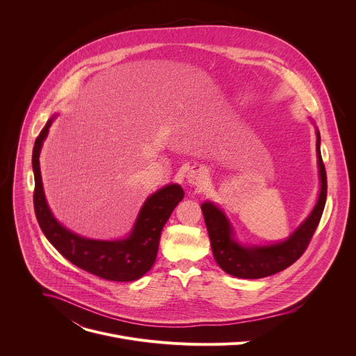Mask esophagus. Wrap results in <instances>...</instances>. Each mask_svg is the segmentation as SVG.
I'll return each instance as SVG.
<instances>
[{
    "label": "esophagus",
    "mask_w": 356,
    "mask_h": 356,
    "mask_svg": "<svg viewBox=\"0 0 356 356\" xmlns=\"http://www.w3.org/2000/svg\"><path fill=\"white\" fill-rule=\"evenodd\" d=\"M209 180V170L206 166L198 165L191 168V170L187 173V183L190 186H202Z\"/></svg>",
    "instance_id": "obj_1"
}]
</instances>
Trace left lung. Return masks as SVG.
Here are the masks:
<instances>
[{"label": "left lung", "mask_w": 356, "mask_h": 356, "mask_svg": "<svg viewBox=\"0 0 356 356\" xmlns=\"http://www.w3.org/2000/svg\"><path fill=\"white\" fill-rule=\"evenodd\" d=\"M317 156L321 181L317 204L306 221L283 242L264 246H243L235 241L232 227L225 214L213 202H202L201 211L204 214L213 255L224 272L241 279H261L284 270L302 255L318 227L327 200V173L321 158L318 131Z\"/></svg>", "instance_id": "left-lung-1"}]
</instances>
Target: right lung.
I'll use <instances>...</instances> for the list:
<instances>
[{
    "mask_svg": "<svg viewBox=\"0 0 356 356\" xmlns=\"http://www.w3.org/2000/svg\"><path fill=\"white\" fill-rule=\"evenodd\" d=\"M52 122L54 118L46 122L32 152L33 207L42 232L67 261L91 275L114 282H132L142 277L156 261L162 229L175 207L183 200V188L179 184H169L147 197L132 232L125 239L98 241L73 234L54 217L42 186L39 154Z\"/></svg>",
    "mask_w": 356,
    "mask_h": 356,
    "instance_id": "right-lung-1",
    "label": "right lung"
}]
</instances>
